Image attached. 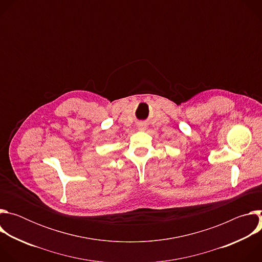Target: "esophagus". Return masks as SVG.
Segmentation results:
<instances>
[{"instance_id": "34e87169", "label": "esophagus", "mask_w": 262, "mask_h": 262, "mask_svg": "<svg viewBox=\"0 0 262 262\" xmlns=\"http://www.w3.org/2000/svg\"><path fill=\"white\" fill-rule=\"evenodd\" d=\"M146 128H147L146 123L141 122V123H139V124H138V130H140V132H145V130H146Z\"/></svg>"}]
</instances>
